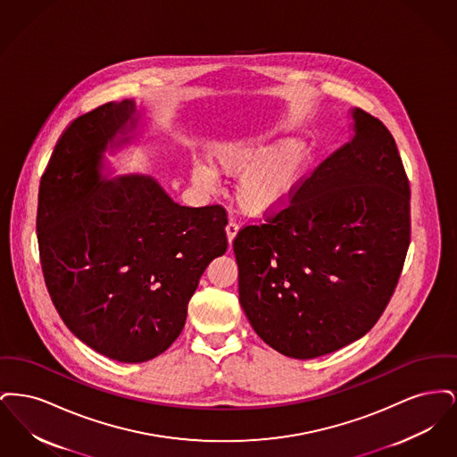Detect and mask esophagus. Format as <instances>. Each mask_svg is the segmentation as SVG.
<instances>
[{"instance_id": "1", "label": "esophagus", "mask_w": 457, "mask_h": 457, "mask_svg": "<svg viewBox=\"0 0 457 457\" xmlns=\"http://www.w3.org/2000/svg\"><path fill=\"white\" fill-rule=\"evenodd\" d=\"M238 222L235 220V219H229V222H228V226H226V235H228V241H229V245L233 243V239L235 237L238 235Z\"/></svg>"}]
</instances>
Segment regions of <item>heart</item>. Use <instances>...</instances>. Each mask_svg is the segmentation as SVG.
I'll list each match as a JSON object with an SVG mask.
<instances>
[{
	"label": "heart",
	"mask_w": 457,
	"mask_h": 457,
	"mask_svg": "<svg viewBox=\"0 0 457 457\" xmlns=\"http://www.w3.org/2000/svg\"><path fill=\"white\" fill-rule=\"evenodd\" d=\"M306 147L286 140L267 149L262 135L243 133L220 140L211 149V161L219 173L239 176L237 198L248 214L272 212L291 198L306 164ZM204 164L192 168V181L202 190H212L218 174Z\"/></svg>",
	"instance_id": "b5f03b06"
}]
</instances>
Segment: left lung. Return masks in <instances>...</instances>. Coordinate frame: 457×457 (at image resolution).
<instances>
[{
    "label": "left lung",
    "mask_w": 457,
    "mask_h": 457,
    "mask_svg": "<svg viewBox=\"0 0 457 457\" xmlns=\"http://www.w3.org/2000/svg\"><path fill=\"white\" fill-rule=\"evenodd\" d=\"M354 135L287 205L233 241L239 303L263 343L296 360L345 348L377 324L403 272L410 181L395 140L363 109Z\"/></svg>",
    "instance_id": "obj_1"
}]
</instances>
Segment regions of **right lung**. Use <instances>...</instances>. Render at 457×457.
Returning a JSON list of instances; mask_svg holds the SVG:
<instances>
[{"label":"right lung","mask_w":457,"mask_h":457,"mask_svg":"<svg viewBox=\"0 0 457 457\" xmlns=\"http://www.w3.org/2000/svg\"><path fill=\"white\" fill-rule=\"evenodd\" d=\"M133 101L106 103L62 133L41 178L37 241L44 281L65 326L123 363L164 353L188 302L228 248L226 209L185 207L147 176L101 179V159L133 121Z\"/></svg>","instance_id":"right-lung-1"}]
</instances>
